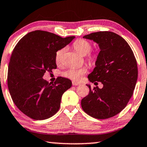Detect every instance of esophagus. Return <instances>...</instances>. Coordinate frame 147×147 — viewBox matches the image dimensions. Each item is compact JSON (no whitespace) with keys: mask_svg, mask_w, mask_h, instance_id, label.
I'll list each match as a JSON object with an SVG mask.
<instances>
[{"mask_svg":"<svg viewBox=\"0 0 147 147\" xmlns=\"http://www.w3.org/2000/svg\"><path fill=\"white\" fill-rule=\"evenodd\" d=\"M80 84H78V83H76V82H72V86H80Z\"/></svg>","mask_w":147,"mask_h":147,"instance_id":"34e87169","label":"esophagus"}]
</instances>
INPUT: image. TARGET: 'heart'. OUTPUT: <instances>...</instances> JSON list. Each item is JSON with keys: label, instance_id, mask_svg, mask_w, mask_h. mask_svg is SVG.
I'll list each match as a JSON object with an SVG mask.
<instances>
[{"label": "heart", "instance_id": "b5f03b06", "mask_svg": "<svg viewBox=\"0 0 147 147\" xmlns=\"http://www.w3.org/2000/svg\"><path fill=\"white\" fill-rule=\"evenodd\" d=\"M72 46L74 50L77 52L81 56H86L88 55V61L89 63L94 65L96 63L97 59L99 58V53L96 52H93L92 53H89L91 50V44L89 42L86 40L79 39L76 40L72 44ZM65 49L61 48L57 51L55 59L56 62L59 64L62 61L63 55L65 54ZM87 72L86 67H82V68H71L67 70L64 72L63 76L65 77L70 79V80L74 81V82H80L82 80L83 76Z\"/></svg>", "mask_w": 147, "mask_h": 147}]
</instances>
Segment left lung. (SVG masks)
I'll list each match as a JSON object with an SVG mask.
<instances>
[{
  "mask_svg": "<svg viewBox=\"0 0 147 147\" xmlns=\"http://www.w3.org/2000/svg\"><path fill=\"white\" fill-rule=\"evenodd\" d=\"M99 44L100 52L91 82H101L103 88L92 89L82 99L83 110L92 117H112L126 107L133 94L138 78L137 63L133 50L125 39L109 31L97 32L84 36Z\"/></svg>",
  "mask_w": 147,
  "mask_h": 147,
  "instance_id": "1",
  "label": "left lung"
}]
</instances>
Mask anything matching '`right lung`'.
<instances>
[{
    "mask_svg": "<svg viewBox=\"0 0 147 147\" xmlns=\"http://www.w3.org/2000/svg\"><path fill=\"white\" fill-rule=\"evenodd\" d=\"M74 38L35 30L21 38L14 47L8 64V88L16 107L30 118L46 119L58 111L63 93L71 87V80L58 77L54 84H49L42 77L56 69L57 51Z\"/></svg>",
    "mask_w": 147,
    "mask_h": 147,
    "instance_id": "1",
    "label": "right lung"
}]
</instances>
